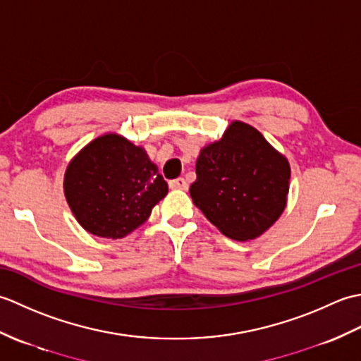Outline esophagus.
Masks as SVG:
<instances>
[{"label": "esophagus", "instance_id": "obj_1", "mask_svg": "<svg viewBox=\"0 0 361 361\" xmlns=\"http://www.w3.org/2000/svg\"><path fill=\"white\" fill-rule=\"evenodd\" d=\"M169 186H171V189L186 190V189H188V183H186V180H185V178H176V180L169 181Z\"/></svg>", "mask_w": 361, "mask_h": 361}]
</instances>
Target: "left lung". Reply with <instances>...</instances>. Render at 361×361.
<instances>
[{
  "instance_id": "left-lung-1",
  "label": "left lung",
  "mask_w": 361,
  "mask_h": 361,
  "mask_svg": "<svg viewBox=\"0 0 361 361\" xmlns=\"http://www.w3.org/2000/svg\"><path fill=\"white\" fill-rule=\"evenodd\" d=\"M195 172L194 204L229 239H256L286 209L288 161L245 122H231L220 141L202 149Z\"/></svg>"
}]
</instances>
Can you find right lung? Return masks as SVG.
Returning <instances> with one entry per match:
<instances>
[{"label": "right lung", "instance_id": "add662e5", "mask_svg": "<svg viewBox=\"0 0 361 361\" xmlns=\"http://www.w3.org/2000/svg\"><path fill=\"white\" fill-rule=\"evenodd\" d=\"M63 189L83 229L121 239L149 219L153 206L166 197L167 183L142 147L106 133L71 159Z\"/></svg>", "mask_w": 361, "mask_h": 361}]
</instances>
